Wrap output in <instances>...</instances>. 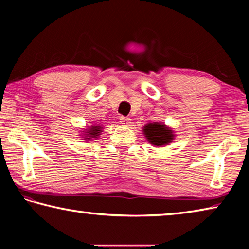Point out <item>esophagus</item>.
<instances>
[{"label":"esophagus","instance_id":"34e87169","mask_svg":"<svg viewBox=\"0 0 249 249\" xmlns=\"http://www.w3.org/2000/svg\"><path fill=\"white\" fill-rule=\"evenodd\" d=\"M130 120L128 119V117H125V116H121L120 117V122H121V124L122 125H124V126H127L130 122H129Z\"/></svg>","mask_w":249,"mask_h":249}]
</instances>
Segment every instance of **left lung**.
<instances>
[{"mask_svg": "<svg viewBox=\"0 0 249 249\" xmlns=\"http://www.w3.org/2000/svg\"><path fill=\"white\" fill-rule=\"evenodd\" d=\"M146 138L154 146H163L170 142L174 138L172 130L167 128L163 124L149 123L144 127Z\"/></svg>", "mask_w": 249, "mask_h": 249, "instance_id": "left-lung-1", "label": "left lung"}]
</instances>
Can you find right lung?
Listing matches in <instances>:
<instances>
[{"mask_svg": "<svg viewBox=\"0 0 249 249\" xmlns=\"http://www.w3.org/2000/svg\"><path fill=\"white\" fill-rule=\"evenodd\" d=\"M101 130H102L101 129V126H91V128L88 129V132H86V133H88L86 135H90L89 137L96 138V136H99L100 135ZM89 140H91V138H89Z\"/></svg>", "mask_w": 249, "mask_h": 249, "instance_id": "add662e5", "label": "right lung"}]
</instances>
